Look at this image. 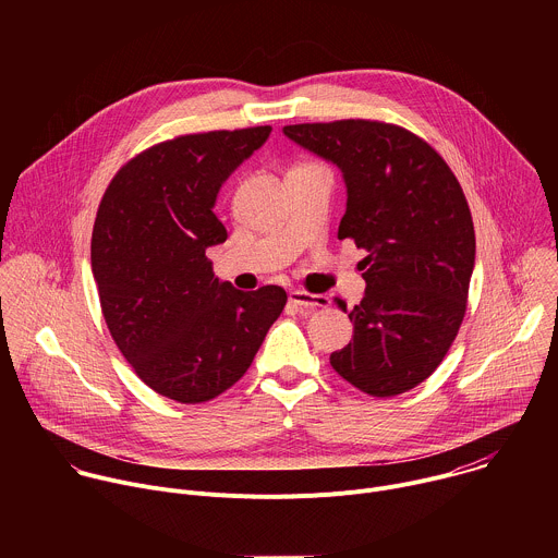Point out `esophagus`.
Segmentation results:
<instances>
[{
	"mask_svg": "<svg viewBox=\"0 0 558 558\" xmlns=\"http://www.w3.org/2000/svg\"><path fill=\"white\" fill-rule=\"evenodd\" d=\"M289 300L295 306H300V308H323V306H329V298L327 295L306 293V291H300V289L289 291Z\"/></svg>",
	"mask_w": 558,
	"mask_h": 558,
	"instance_id": "obj_1",
	"label": "esophagus"
}]
</instances>
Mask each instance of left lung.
<instances>
[{
  "label": "left lung",
  "instance_id": "obj_1",
  "mask_svg": "<svg viewBox=\"0 0 558 558\" xmlns=\"http://www.w3.org/2000/svg\"><path fill=\"white\" fill-rule=\"evenodd\" d=\"M300 147L340 168L347 211L338 238L366 252V291L349 313L353 340L331 366L373 397L422 384L441 364L465 315L474 227L444 158L413 132L381 121L284 125Z\"/></svg>",
  "mask_w": 558,
  "mask_h": 558
}]
</instances>
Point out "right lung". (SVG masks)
<instances>
[{
    "label": "right lung",
    "instance_id": "1",
    "mask_svg": "<svg viewBox=\"0 0 558 558\" xmlns=\"http://www.w3.org/2000/svg\"><path fill=\"white\" fill-rule=\"evenodd\" d=\"M271 128L185 134L128 161L93 229V274L112 340L136 375L181 404L214 400L252 366L287 304L282 287L220 282L207 247L227 241L214 214L231 172Z\"/></svg>",
    "mask_w": 558,
    "mask_h": 558
}]
</instances>
